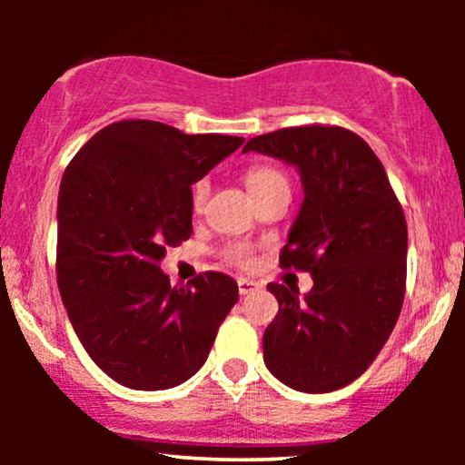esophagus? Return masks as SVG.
I'll use <instances>...</instances> for the list:
<instances>
[{"label": "esophagus", "instance_id": "obj_1", "mask_svg": "<svg viewBox=\"0 0 465 465\" xmlns=\"http://www.w3.org/2000/svg\"><path fill=\"white\" fill-rule=\"evenodd\" d=\"M258 288H260V282L247 280V277H240V280H238V291H240V295H249V292L258 291Z\"/></svg>", "mask_w": 465, "mask_h": 465}]
</instances>
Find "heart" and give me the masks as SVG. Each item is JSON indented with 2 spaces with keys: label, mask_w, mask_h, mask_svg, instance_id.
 I'll list each match as a JSON object with an SVG mask.
<instances>
[{
  "label": "heart",
  "mask_w": 465,
  "mask_h": 465,
  "mask_svg": "<svg viewBox=\"0 0 465 465\" xmlns=\"http://www.w3.org/2000/svg\"><path fill=\"white\" fill-rule=\"evenodd\" d=\"M244 183H247V190L251 192V196H253V201L277 188H288L286 174L280 173L273 165H251V168H247V173H244ZM207 194H210V183H207L205 179L196 181L194 188H192V207H194L196 212L203 210ZM223 255H225L227 262L242 266V269L253 264V249L244 242L227 244Z\"/></svg>",
  "instance_id": "1"
}]
</instances>
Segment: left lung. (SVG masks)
I'll use <instances>...</instances> for the list:
<instances>
[{
	"label": "left lung",
	"mask_w": 465,
	"mask_h": 465,
	"mask_svg": "<svg viewBox=\"0 0 465 465\" xmlns=\"http://www.w3.org/2000/svg\"><path fill=\"white\" fill-rule=\"evenodd\" d=\"M295 165L302 210L282 269L312 275L311 292L269 284L280 311L264 330L269 371L306 393L350 385L396 325L407 288V221L381 159L341 126H292L258 135L242 153Z\"/></svg>",
	"instance_id": "left-lung-1"
}]
</instances>
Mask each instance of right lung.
I'll return each mask as SVG.
<instances>
[{
	"instance_id": "1",
	"label": "right lung",
	"mask_w": 465,
	"mask_h": 465,
	"mask_svg": "<svg viewBox=\"0 0 465 465\" xmlns=\"http://www.w3.org/2000/svg\"><path fill=\"white\" fill-rule=\"evenodd\" d=\"M242 142L122 120L69 162L58 190V291L83 348L120 385L159 391L188 381L238 302L225 273L173 288L159 262L192 236L190 185Z\"/></svg>"
}]
</instances>
